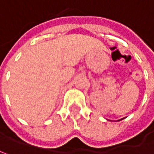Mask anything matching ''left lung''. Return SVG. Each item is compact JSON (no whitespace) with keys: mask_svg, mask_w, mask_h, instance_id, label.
Segmentation results:
<instances>
[{"mask_svg":"<svg viewBox=\"0 0 154 154\" xmlns=\"http://www.w3.org/2000/svg\"><path fill=\"white\" fill-rule=\"evenodd\" d=\"M123 119H119V120H122ZM119 120H118V121H119Z\"/></svg>","mask_w":154,"mask_h":154,"instance_id":"left-lung-1","label":"left lung"}]
</instances>
